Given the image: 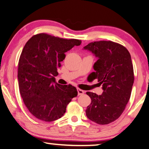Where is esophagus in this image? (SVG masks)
Instances as JSON below:
<instances>
[{
  "instance_id": "1",
  "label": "esophagus",
  "mask_w": 149,
  "mask_h": 149,
  "mask_svg": "<svg viewBox=\"0 0 149 149\" xmlns=\"http://www.w3.org/2000/svg\"><path fill=\"white\" fill-rule=\"evenodd\" d=\"M77 93H78V95H83L84 94V91L81 90V89L77 88Z\"/></svg>"
}]
</instances>
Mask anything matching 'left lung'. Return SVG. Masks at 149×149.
<instances>
[{"label": "left lung", "mask_w": 149, "mask_h": 149, "mask_svg": "<svg viewBox=\"0 0 149 149\" xmlns=\"http://www.w3.org/2000/svg\"><path fill=\"white\" fill-rule=\"evenodd\" d=\"M84 49L98 58L91 75L93 79H98L104 91L101 95L86 93L91 98L86 117L97 124H109L120 117L130 98L134 81L130 54L123 45L111 41L91 42Z\"/></svg>", "instance_id": "8db88e82"}]
</instances>
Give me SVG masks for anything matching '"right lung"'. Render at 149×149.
<instances>
[{
    "instance_id": "add662e5",
    "label": "right lung",
    "mask_w": 149,
    "mask_h": 149,
    "mask_svg": "<svg viewBox=\"0 0 149 149\" xmlns=\"http://www.w3.org/2000/svg\"><path fill=\"white\" fill-rule=\"evenodd\" d=\"M81 44L79 40L45 33L34 35L26 43L19 60V88L25 106L36 118L45 122L58 119L77 96L76 88L58 84L55 77L65 53Z\"/></svg>"
}]
</instances>
